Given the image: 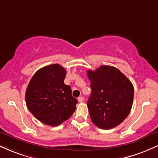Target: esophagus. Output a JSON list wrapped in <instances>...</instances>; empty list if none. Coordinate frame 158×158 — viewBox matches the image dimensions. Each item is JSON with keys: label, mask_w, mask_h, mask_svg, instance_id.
I'll return each mask as SVG.
<instances>
[{"label": "esophagus", "mask_w": 158, "mask_h": 158, "mask_svg": "<svg viewBox=\"0 0 158 158\" xmlns=\"http://www.w3.org/2000/svg\"><path fill=\"white\" fill-rule=\"evenodd\" d=\"M84 100H85V99L83 97H79V98H78V101H79V102H82Z\"/></svg>", "instance_id": "1"}]
</instances>
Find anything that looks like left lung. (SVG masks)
Returning a JSON list of instances; mask_svg holds the SVG:
<instances>
[{
	"label": "left lung",
	"instance_id": "1",
	"mask_svg": "<svg viewBox=\"0 0 158 158\" xmlns=\"http://www.w3.org/2000/svg\"><path fill=\"white\" fill-rule=\"evenodd\" d=\"M92 92L88 101L91 121L102 129H110L124 121L131 111L134 87L117 68L102 65L88 70Z\"/></svg>",
	"mask_w": 158,
	"mask_h": 158
}]
</instances>
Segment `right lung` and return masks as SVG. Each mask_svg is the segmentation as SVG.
<instances>
[{"label": "right lung", "instance_id": "1", "mask_svg": "<svg viewBox=\"0 0 158 158\" xmlns=\"http://www.w3.org/2000/svg\"><path fill=\"white\" fill-rule=\"evenodd\" d=\"M66 70L59 64L35 72L27 86L25 99L29 110L40 122L57 126L70 118L78 101L64 80Z\"/></svg>", "mask_w": 158, "mask_h": 158}]
</instances>
